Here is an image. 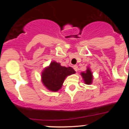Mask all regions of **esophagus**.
<instances>
[{"instance_id":"esophagus-1","label":"esophagus","mask_w":129,"mask_h":129,"mask_svg":"<svg viewBox=\"0 0 129 129\" xmlns=\"http://www.w3.org/2000/svg\"><path fill=\"white\" fill-rule=\"evenodd\" d=\"M73 68H74V69L75 70V71L77 72V70H78V66H73Z\"/></svg>"}]
</instances>
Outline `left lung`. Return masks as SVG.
I'll list each match as a JSON object with an SVG mask.
<instances>
[{"label":"left lung","mask_w":129,"mask_h":129,"mask_svg":"<svg viewBox=\"0 0 129 129\" xmlns=\"http://www.w3.org/2000/svg\"><path fill=\"white\" fill-rule=\"evenodd\" d=\"M80 75L82 77L83 80H84V83L87 85H90L92 84L93 82V74H92V71H91L90 69L87 67V70L85 72H83L80 73Z\"/></svg>","instance_id":"left-lung-1"}]
</instances>
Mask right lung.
Returning a JSON list of instances; mask_svg holds the SVG:
<instances>
[{
	"mask_svg": "<svg viewBox=\"0 0 129 129\" xmlns=\"http://www.w3.org/2000/svg\"><path fill=\"white\" fill-rule=\"evenodd\" d=\"M75 73L71 67L62 66L60 63L52 61L42 71L41 81L47 89L57 92L62 88L66 78Z\"/></svg>",
	"mask_w": 129,
	"mask_h": 129,
	"instance_id": "add662e5",
	"label": "right lung"
}]
</instances>
